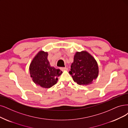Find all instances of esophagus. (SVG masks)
Wrapping results in <instances>:
<instances>
[{"mask_svg": "<svg viewBox=\"0 0 128 128\" xmlns=\"http://www.w3.org/2000/svg\"><path fill=\"white\" fill-rule=\"evenodd\" d=\"M60 69L62 70V71H64V70H67L68 68L66 67H64V68H60Z\"/></svg>", "mask_w": 128, "mask_h": 128, "instance_id": "obj_1", "label": "esophagus"}]
</instances>
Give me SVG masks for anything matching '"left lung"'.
<instances>
[{
  "label": "left lung",
  "mask_w": 128,
  "mask_h": 128,
  "mask_svg": "<svg viewBox=\"0 0 128 128\" xmlns=\"http://www.w3.org/2000/svg\"><path fill=\"white\" fill-rule=\"evenodd\" d=\"M69 73L75 82L88 86L95 80L98 74V67L96 60L86 51L77 52L70 66Z\"/></svg>",
  "instance_id": "1"
}]
</instances>
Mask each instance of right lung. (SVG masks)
Wrapping results in <instances>:
<instances>
[{"mask_svg": "<svg viewBox=\"0 0 128 128\" xmlns=\"http://www.w3.org/2000/svg\"><path fill=\"white\" fill-rule=\"evenodd\" d=\"M47 57V52L40 51L30 66V73L32 81L44 88H50L56 84L58 78L62 73L60 69L50 66Z\"/></svg>", "mask_w": 128, "mask_h": 128, "instance_id": "obj_1", "label": "right lung"}]
</instances>
